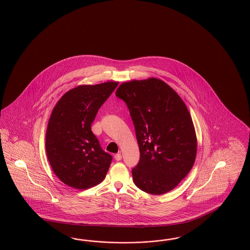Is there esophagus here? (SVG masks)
<instances>
[{
  "label": "esophagus",
  "instance_id": "obj_1",
  "mask_svg": "<svg viewBox=\"0 0 250 250\" xmlns=\"http://www.w3.org/2000/svg\"><path fill=\"white\" fill-rule=\"evenodd\" d=\"M115 159L116 161H120L122 159L121 154H116V155H115Z\"/></svg>",
  "mask_w": 250,
  "mask_h": 250
}]
</instances>
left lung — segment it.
<instances>
[{
    "instance_id": "1",
    "label": "left lung",
    "mask_w": 250,
    "mask_h": 250,
    "mask_svg": "<svg viewBox=\"0 0 250 250\" xmlns=\"http://www.w3.org/2000/svg\"><path fill=\"white\" fill-rule=\"evenodd\" d=\"M115 95L125 102L135 129L140 159L132 169L135 186L152 195L181 182L196 160V131L181 97L156 78L123 83Z\"/></svg>"
}]
</instances>
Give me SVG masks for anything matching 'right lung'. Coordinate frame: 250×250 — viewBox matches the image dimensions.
Listing matches in <instances>:
<instances>
[{"label": "right lung", "instance_id": "right-lung-1", "mask_svg": "<svg viewBox=\"0 0 250 250\" xmlns=\"http://www.w3.org/2000/svg\"><path fill=\"white\" fill-rule=\"evenodd\" d=\"M117 85V82L79 85L62 95L53 109L46 154L54 174L71 188H90L106 176L113 157L101 148L91 125Z\"/></svg>", "mask_w": 250, "mask_h": 250}]
</instances>
